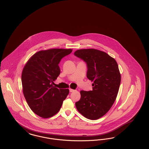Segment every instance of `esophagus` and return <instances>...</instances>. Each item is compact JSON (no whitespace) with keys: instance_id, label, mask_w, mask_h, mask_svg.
Instances as JSON below:
<instances>
[{"instance_id":"obj_1","label":"esophagus","mask_w":149,"mask_h":149,"mask_svg":"<svg viewBox=\"0 0 149 149\" xmlns=\"http://www.w3.org/2000/svg\"><path fill=\"white\" fill-rule=\"evenodd\" d=\"M69 91H70V92H74L75 90H73V89H72V88H70L69 89Z\"/></svg>"}]
</instances>
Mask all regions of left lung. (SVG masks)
Listing matches in <instances>:
<instances>
[{
  "label": "left lung",
  "mask_w": 149,
  "mask_h": 149,
  "mask_svg": "<svg viewBox=\"0 0 149 149\" xmlns=\"http://www.w3.org/2000/svg\"><path fill=\"white\" fill-rule=\"evenodd\" d=\"M87 65V77L93 83L92 91H81V98L75 103L78 111L92 120L103 116L111 108L117 97L121 74L115 59L106 52L88 49L74 52Z\"/></svg>",
  "instance_id": "8db88e82"
}]
</instances>
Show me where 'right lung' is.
Listing matches in <instances>:
<instances>
[{"mask_svg": "<svg viewBox=\"0 0 149 149\" xmlns=\"http://www.w3.org/2000/svg\"><path fill=\"white\" fill-rule=\"evenodd\" d=\"M72 49H52L33 54L23 69L21 76L23 93L27 104L39 116L46 118L58 112L69 89L53 86L60 74L58 64Z\"/></svg>", "mask_w": 149, "mask_h": 149, "instance_id": "obj_1", "label": "right lung"}]
</instances>
